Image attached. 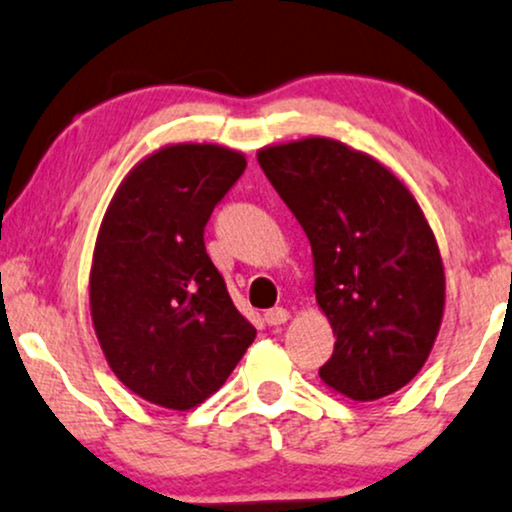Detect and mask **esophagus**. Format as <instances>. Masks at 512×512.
<instances>
[{
    "label": "esophagus",
    "instance_id": "34e87169",
    "mask_svg": "<svg viewBox=\"0 0 512 512\" xmlns=\"http://www.w3.org/2000/svg\"><path fill=\"white\" fill-rule=\"evenodd\" d=\"M263 318H266V323L270 327H277V325H285L287 323L289 313H287V308H270V311H266V315H263Z\"/></svg>",
    "mask_w": 512,
    "mask_h": 512
}]
</instances>
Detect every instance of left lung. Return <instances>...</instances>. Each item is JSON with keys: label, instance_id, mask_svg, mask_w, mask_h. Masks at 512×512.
I'll list each match as a JSON object with an SVG mask.
<instances>
[{"label": "left lung", "instance_id": "1", "mask_svg": "<svg viewBox=\"0 0 512 512\" xmlns=\"http://www.w3.org/2000/svg\"><path fill=\"white\" fill-rule=\"evenodd\" d=\"M258 163L311 242L315 301L337 337L320 380L353 401L406 387L430 356L446 301L418 199L384 163L330 137L263 147Z\"/></svg>", "mask_w": 512, "mask_h": 512}]
</instances>
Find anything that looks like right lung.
<instances>
[{"mask_svg": "<svg viewBox=\"0 0 512 512\" xmlns=\"http://www.w3.org/2000/svg\"><path fill=\"white\" fill-rule=\"evenodd\" d=\"M246 159L168 144L118 185L94 244L90 311L113 375L144 401L189 410L223 387L256 337L204 246Z\"/></svg>", "mask_w": 512, "mask_h": 512, "instance_id": "1", "label": "right lung"}]
</instances>
